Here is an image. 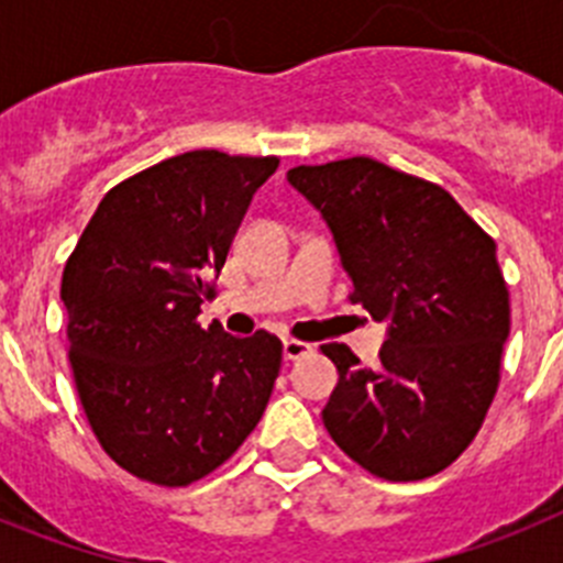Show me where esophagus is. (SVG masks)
I'll return each instance as SVG.
<instances>
[{
  "mask_svg": "<svg viewBox=\"0 0 563 563\" xmlns=\"http://www.w3.org/2000/svg\"><path fill=\"white\" fill-rule=\"evenodd\" d=\"M310 350H312L310 343L292 341V338H287L285 346H282V352H285V361H298V357H305Z\"/></svg>",
  "mask_w": 563,
  "mask_h": 563,
  "instance_id": "1",
  "label": "esophagus"
}]
</instances>
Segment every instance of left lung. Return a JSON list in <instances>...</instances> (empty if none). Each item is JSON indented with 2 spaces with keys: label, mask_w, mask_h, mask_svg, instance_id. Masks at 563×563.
Instances as JSON below:
<instances>
[{
  "label": "left lung",
  "mask_w": 563,
  "mask_h": 563,
  "mask_svg": "<svg viewBox=\"0 0 563 563\" xmlns=\"http://www.w3.org/2000/svg\"><path fill=\"white\" fill-rule=\"evenodd\" d=\"M330 228L352 301L386 324L380 366L324 343L338 386L324 426L338 449L391 482L449 467L479 431L510 335L496 242L445 188L372 157L287 172Z\"/></svg>",
  "instance_id": "left-lung-1"
}]
</instances>
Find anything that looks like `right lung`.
<instances>
[{
	"mask_svg": "<svg viewBox=\"0 0 563 563\" xmlns=\"http://www.w3.org/2000/svg\"><path fill=\"white\" fill-rule=\"evenodd\" d=\"M278 157L200 148L114 186L67 258L62 301L73 377L109 456L137 479L183 487L256 429L282 341L197 324L253 194Z\"/></svg>",
	"mask_w": 563,
	"mask_h": 563,
	"instance_id": "obj_1",
	"label": "right lung"
}]
</instances>
